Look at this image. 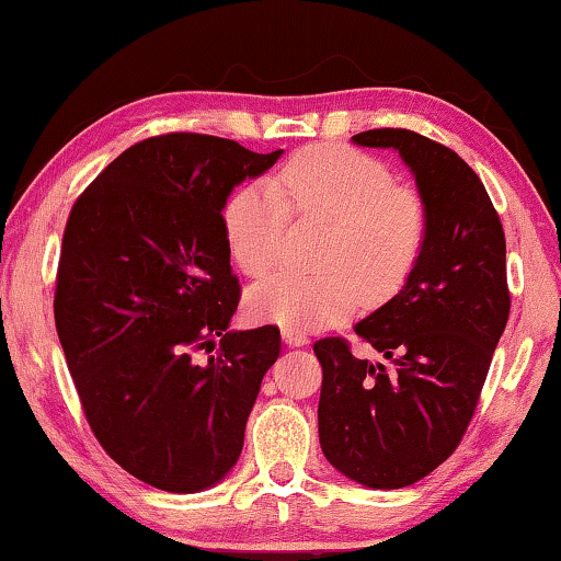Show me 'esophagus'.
<instances>
[{"mask_svg": "<svg viewBox=\"0 0 561 561\" xmlns=\"http://www.w3.org/2000/svg\"><path fill=\"white\" fill-rule=\"evenodd\" d=\"M282 336L289 346H304L309 341L307 334H301V331H294V329H282Z\"/></svg>", "mask_w": 561, "mask_h": 561, "instance_id": "obj_1", "label": "esophagus"}]
</instances>
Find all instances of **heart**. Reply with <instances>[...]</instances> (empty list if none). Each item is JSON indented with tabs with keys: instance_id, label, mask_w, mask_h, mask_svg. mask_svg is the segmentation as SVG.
I'll return each instance as SVG.
<instances>
[{
	"instance_id": "obj_1",
	"label": "heart",
	"mask_w": 561,
	"mask_h": 561,
	"mask_svg": "<svg viewBox=\"0 0 561 561\" xmlns=\"http://www.w3.org/2000/svg\"><path fill=\"white\" fill-rule=\"evenodd\" d=\"M289 210L327 220L314 272L279 270L250 291V311L284 329L311 331L346 319L366 291L388 299L421 262L428 205L396 185L383 160L341 146L301 150L274 178L234 190L222 210L227 247L260 277L279 260Z\"/></svg>"
}]
</instances>
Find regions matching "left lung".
<instances>
[{
    "mask_svg": "<svg viewBox=\"0 0 561 561\" xmlns=\"http://www.w3.org/2000/svg\"><path fill=\"white\" fill-rule=\"evenodd\" d=\"M354 144L398 150L431 225L403 289L354 327L391 364L356 358L341 336L314 344L319 443L358 485L398 490L448 460L468 431L510 317L505 232L455 150L405 128L364 130Z\"/></svg>",
    "mask_w": 561,
    "mask_h": 561,
    "instance_id": "obj_1",
    "label": "left lung"
}]
</instances>
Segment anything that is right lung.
<instances>
[{"label":"right lung","instance_id":"add662e5","mask_svg":"<svg viewBox=\"0 0 561 561\" xmlns=\"http://www.w3.org/2000/svg\"><path fill=\"white\" fill-rule=\"evenodd\" d=\"M282 153L168 133L123 150L71 207L54 294L66 364L103 450L158 490L201 492L232 470L279 356L277 327L230 331L222 210Z\"/></svg>","mask_w":561,"mask_h":561}]
</instances>
